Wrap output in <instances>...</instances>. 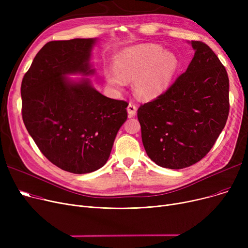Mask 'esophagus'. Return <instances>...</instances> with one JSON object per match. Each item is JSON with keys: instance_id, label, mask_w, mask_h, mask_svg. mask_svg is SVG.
<instances>
[{"instance_id": "34e87169", "label": "esophagus", "mask_w": 248, "mask_h": 248, "mask_svg": "<svg viewBox=\"0 0 248 248\" xmlns=\"http://www.w3.org/2000/svg\"><path fill=\"white\" fill-rule=\"evenodd\" d=\"M127 113H128V116L129 117H133L134 115H136V112H137V107L136 104L133 103V102H129L128 106H127Z\"/></svg>"}]
</instances>
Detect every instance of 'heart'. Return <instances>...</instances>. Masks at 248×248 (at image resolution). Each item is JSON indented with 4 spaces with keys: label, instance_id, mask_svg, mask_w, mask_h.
I'll return each instance as SVG.
<instances>
[{
    "label": "heart",
    "instance_id": "b5f03b06",
    "mask_svg": "<svg viewBox=\"0 0 248 248\" xmlns=\"http://www.w3.org/2000/svg\"><path fill=\"white\" fill-rule=\"evenodd\" d=\"M115 69L104 72L109 86L123 89L133 80L135 94L151 100L164 93L179 68V59L171 51L155 44H140L123 49L114 57Z\"/></svg>",
    "mask_w": 248,
    "mask_h": 248
}]
</instances>
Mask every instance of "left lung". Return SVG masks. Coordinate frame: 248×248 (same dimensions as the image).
Returning a JSON list of instances; mask_svg holds the SVG:
<instances>
[{"label":"left lung","mask_w":248,"mask_h":248,"mask_svg":"<svg viewBox=\"0 0 248 248\" xmlns=\"http://www.w3.org/2000/svg\"><path fill=\"white\" fill-rule=\"evenodd\" d=\"M195 54L187 70L166 93L138 109L141 140L160 167L184 169L211 150L229 113V79L212 49L191 41Z\"/></svg>","instance_id":"left-lung-1"}]
</instances>
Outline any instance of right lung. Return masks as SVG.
<instances>
[{"label":"right lung","mask_w":248,"mask_h":248,"mask_svg":"<svg viewBox=\"0 0 248 248\" xmlns=\"http://www.w3.org/2000/svg\"><path fill=\"white\" fill-rule=\"evenodd\" d=\"M95 38L51 41L35 56L21 85L22 116L39 150L55 166L73 174L106 165L128 103L104 96L89 78Z\"/></svg>","instance_id":"obj_1"}]
</instances>
